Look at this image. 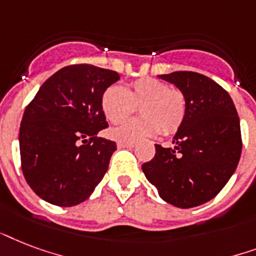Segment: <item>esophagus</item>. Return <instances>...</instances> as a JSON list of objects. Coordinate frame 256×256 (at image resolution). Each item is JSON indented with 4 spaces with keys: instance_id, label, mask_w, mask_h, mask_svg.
I'll list each match as a JSON object with an SVG mask.
<instances>
[{
    "instance_id": "34e87169",
    "label": "esophagus",
    "mask_w": 256,
    "mask_h": 256,
    "mask_svg": "<svg viewBox=\"0 0 256 256\" xmlns=\"http://www.w3.org/2000/svg\"><path fill=\"white\" fill-rule=\"evenodd\" d=\"M134 146V144H126V142H118V150H122V148H128V150H132Z\"/></svg>"
}]
</instances>
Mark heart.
<instances>
[{
  "label": "heart",
  "instance_id": "b5f03b06",
  "mask_svg": "<svg viewBox=\"0 0 256 256\" xmlns=\"http://www.w3.org/2000/svg\"><path fill=\"white\" fill-rule=\"evenodd\" d=\"M140 106L142 116L132 118L108 130L112 140L134 144L142 138L163 134H174L183 126L187 101L179 89L156 78L144 77L130 84V89L110 85L101 96V110L108 122L118 124L126 120Z\"/></svg>",
  "mask_w": 256,
  "mask_h": 256
}]
</instances>
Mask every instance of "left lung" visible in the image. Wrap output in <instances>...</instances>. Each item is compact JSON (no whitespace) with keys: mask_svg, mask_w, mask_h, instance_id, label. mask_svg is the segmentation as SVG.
<instances>
[{"mask_svg":"<svg viewBox=\"0 0 256 256\" xmlns=\"http://www.w3.org/2000/svg\"><path fill=\"white\" fill-rule=\"evenodd\" d=\"M159 78L183 93L187 114L172 138L175 146L156 144L155 158L142 164V172L166 203L198 207L214 199L238 167L242 138L236 108L228 93L204 74L180 70Z\"/></svg>","mask_w":256,"mask_h":256,"instance_id":"obj_1","label":"left lung"}]
</instances>
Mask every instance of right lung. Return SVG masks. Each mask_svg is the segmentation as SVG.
Instances as JSON below:
<instances>
[{"instance_id":"1","label":"right lung","mask_w":256,"mask_h":256,"mask_svg":"<svg viewBox=\"0 0 256 256\" xmlns=\"http://www.w3.org/2000/svg\"><path fill=\"white\" fill-rule=\"evenodd\" d=\"M118 80L114 70L69 65L49 77L26 106L18 136L22 172L48 203H82L106 175L118 146L97 138L108 126L101 96Z\"/></svg>"}]
</instances>
